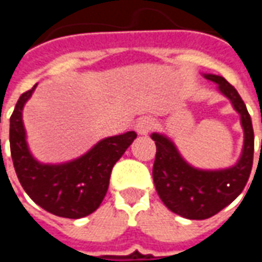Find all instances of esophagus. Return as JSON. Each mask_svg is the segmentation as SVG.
<instances>
[{"label":"esophagus","instance_id":"esophagus-1","mask_svg":"<svg viewBox=\"0 0 262 262\" xmlns=\"http://www.w3.org/2000/svg\"><path fill=\"white\" fill-rule=\"evenodd\" d=\"M154 120L148 116H143L140 119L137 120L136 125H135V129L139 135H147L148 132L153 129Z\"/></svg>","mask_w":262,"mask_h":262}]
</instances>
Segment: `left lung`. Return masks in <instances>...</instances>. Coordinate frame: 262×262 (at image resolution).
Returning <instances> with one entry per match:
<instances>
[{"label":"left lung","instance_id":"1","mask_svg":"<svg viewBox=\"0 0 262 262\" xmlns=\"http://www.w3.org/2000/svg\"><path fill=\"white\" fill-rule=\"evenodd\" d=\"M205 78L219 85V91L230 99L242 118L244 146L236 164L225 170H198L182 159L168 137L151 135L157 147L153 180L160 199L171 212L191 220L208 219L233 202L243 192L253 168L254 130L246 103L223 77L205 74Z\"/></svg>","mask_w":262,"mask_h":262}]
</instances>
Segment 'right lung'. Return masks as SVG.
I'll list each match as a JSON object with an SVG mask.
<instances>
[{"instance_id":"obj_1","label":"right lung","mask_w":262,"mask_h":262,"mask_svg":"<svg viewBox=\"0 0 262 262\" xmlns=\"http://www.w3.org/2000/svg\"><path fill=\"white\" fill-rule=\"evenodd\" d=\"M32 90L24 92L9 119V146L20 185L35 203L50 213L80 219L95 212L106 195L115 163L136 139L135 132L106 137L94 147L64 164H42L32 157L26 144L22 109ZM1 148V139H0Z\"/></svg>"}]
</instances>
